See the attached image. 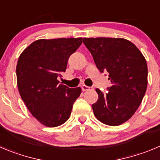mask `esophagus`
Masks as SVG:
<instances>
[{"label":"esophagus","mask_w":160,"mask_h":160,"mask_svg":"<svg viewBox=\"0 0 160 160\" xmlns=\"http://www.w3.org/2000/svg\"><path fill=\"white\" fill-rule=\"evenodd\" d=\"M90 89H92V87H90V86H86V85H82V90L83 91H86V90H90Z\"/></svg>","instance_id":"34e87169"}]
</instances>
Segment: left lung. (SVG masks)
Returning a JSON list of instances; mask_svg holds the SVG:
<instances>
[{"instance_id": "1", "label": "left lung", "mask_w": 160, "mask_h": 160, "mask_svg": "<svg viewBox=\"0 0 160 160\" xmlns=\"http://www.w3.org/2000/svg\"><path fill=\"white\" fill-rule=\"evenodd\" d=\"M83 43L101 72H108L110 87L92 105L97 119L117 126L129 120L141 103L147 90L148 66L140 50L122 38H84Z\"/></svg>"}]
</instances>
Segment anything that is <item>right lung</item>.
I'll use <instances>...</instances> for the list:
<instances>
[{
  "mask_svg": "<svg viewBox=\"0 0 160 160\" xmlns=\"http://www.w3.org/2000/svg\"><path fill=\"white\" fill-rule=\"evenodd\" d=\"M82 43V38L38 39L19 57V93L32 116L47 127L65 123L81 94L80 87L69 88L57 78L65 72L69 57Z\"/></svg>",
  "mask_w": 160,
  "mask_h": 160,
  "instance_id": "add662e5",
  "label": "right lung"
}]
</instances>
